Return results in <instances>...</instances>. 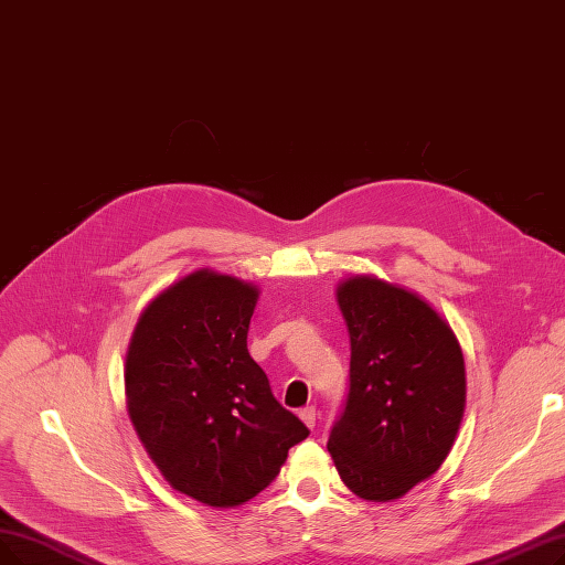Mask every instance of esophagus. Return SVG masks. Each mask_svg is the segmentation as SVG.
Wrapping results in <instances>:
<instances>
[{
    "mask_svg": "<svg viewBox=\"0 0 565 565\" xmlns=\"http://www.w3.org/2000/svg\"><path fill=\"white\" fill-rule=\"evenodd\" d=\"M298 415H300V420H302L309 429H313V427H316V408H313V406L302 408Z\"/></svg>",
    "mask_w": 565,
    "mask_h": 565,
    "instance_id": "esophagus-1",
    "label": "esophagus"
}]
</instances>
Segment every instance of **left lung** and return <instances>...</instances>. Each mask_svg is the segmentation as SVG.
I'll return each mask as SVG.
<instances>
[{
  "instance_id": "1",
  "label": "left lung",
  "mask_w": 565,
  "mask_h": 565,
  "mask_svg": "<svg viewBox=\"0 0 565 565\" xmlns=\"http://www.w3.org/2000/svg\"><path fill=\"white\" fill-rule=\"evenodd\" d=\"M351 337V387L328 450L364 501L402 499L446 461L466 406L452 328L418 292L374 275L337 284Z\"/></svg>"
}]
</instances>
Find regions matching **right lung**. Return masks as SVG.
Returning a JSON list of instances; mask_svg holds the SVG:
<instances>
[{
  "label": "right lung",
  "mask_w": 565,
  "mask_h": 565,
  "mask_svg": "<svg viewBox=\"0 0 565 565\" xmlns=\"http://www.w3.org/2000/svg\"><path fill=\"white\" fill-rule=\"evenodd\" d=\"M258 286L201 267L163 288L134 328L125 390L134 429L168 484L235 508L273 482L309 429L247 349Z\"/></svg>",
  "instance_id": "right-lung-1"
}]
</instances>
